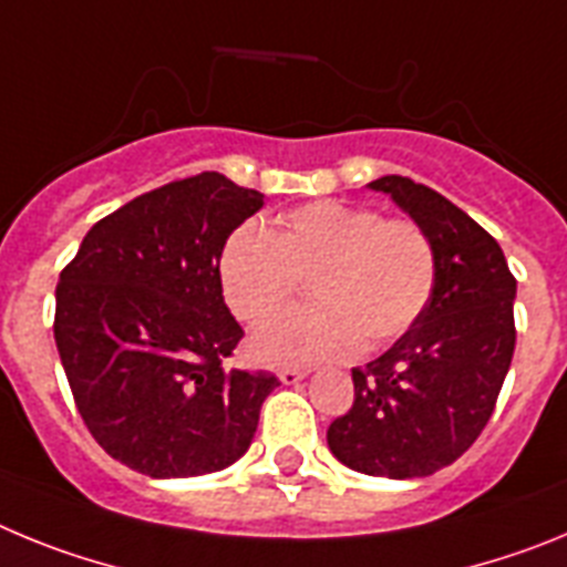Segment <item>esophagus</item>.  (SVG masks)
Here are the masks:
<instances>
[{"instance_id":"esophagus-1","label":"esophagus","mask_w":567,"mask_h":567,"mask_svg":"<svg viewBox=\"0 0 567 567\" xmlns=\"http://www.w3.org/2000/svg\"><path fill=\"white\" fill-rule=\"evenodd\" d=\"M307 374H309V369H280L278 378H280V383L292 385V383H298V380L307 378Z\"/></svg>"}]
</instances>
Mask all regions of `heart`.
<instances>
[{"label": "heart", "mask_w": 567, "mask_h": 567, "mask_svg": "<svg viewBox=\"0 0 567 567\" xmlns=\"http://www.w3.org/2000/svg\"><path fill=\"white\" fill-rule=\"evenodd\" d=\"M229 312L260 323L309 284L312 307L269 320L252 354L269 365H309L372 352L423 318L437 287V249L412 218H383L349 202H312L289 209L272 233L247 221L218 255Z\"/></svg>", "instance_id": "heart-1"}]
</instances>
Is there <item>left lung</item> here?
<instances>
[{
	"label": "left lung",
	"instance_id": "1",
	"mask_svg": "<svg viewBox=\"0 0 567 567\" xmlns=\"http://www.w3.org/2000/svg\"><path fill=\"white\" fill-rule=\"evenodd\" d=\"M369 187L392 195L432 235L437 287L389 352L352 369L354 403L327 440L360 474L429 477L468 452L497 405L517 343V278L497 240L432 187L403 175Z\"/></svg>",
	"mask_w": 567,
	"mask_h": 567
}]
</instances>
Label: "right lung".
Listing matches in <instances>:
<instances>
[{"mask_svg": "<svg viewBox=\"0 0 567 567\" xmlns=\"http://www.w3.org/2000/svg\"><path fill=\"white\" fill-rule=\"evenodd\" d=\"M264 193L221 173L138 195L93 224L59 275L56 338L84 425L147 477H198L247 452L280 380L229 369L244 329L218 255Z\"/></svg>", "mask_w": 567, "mask_h": 567, "instance_id": "add662e5", "label": "right lung"}]
</instances>
